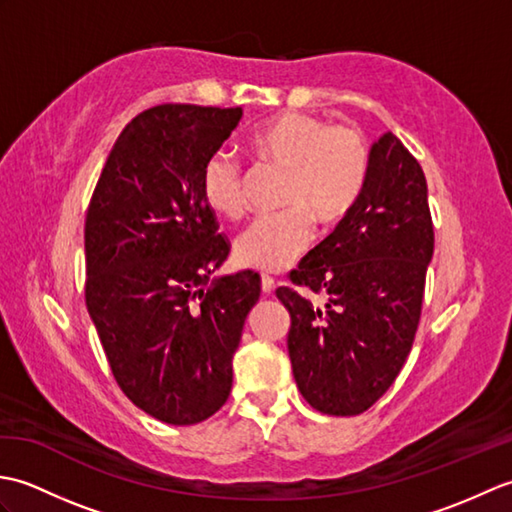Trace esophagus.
<instances>
[{
	"instance_id": "esophagus-1",
	"label": "esophagus",
	"mask_w": 512,
	"mask_h": 512,
	"mask_svg": "<svg viewBox=\"0 0 512 512\" xmlns=\"http://www.w3.org/2000/svg\"><path fill=\"white\" fill-rule=\"evenodd\" d=\"M273 288H275V279L270 275H262V292H264V295H270Z\"/></svg>"
}]
</instances>
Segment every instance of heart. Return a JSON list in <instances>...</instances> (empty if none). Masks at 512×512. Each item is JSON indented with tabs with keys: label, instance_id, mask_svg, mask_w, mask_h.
<instances>
[{
	"label": "heart",
	"instance_id": "1",
	"mask_svg": "<svg viewBox=\"0 0 512 512\" xmlns=\"http://www.w3.org/2000/svg\"><path fill=\"white\" fill-rule=\"evenodd\" d=\"M250 145L257 156L286 173L279 204L288 209L262 215L235 237L233 255L246 268L277 273L292 266L312 242L314 220L334 224L356 204L369 169V151L350 127L323 118L284 112L259 125ZM244 171L228 149H215L200 171L202 198L224 217L242 213Z\"/></svg>",
	"mask_w": 512,
	"mask_h": 512
}]
</instances>
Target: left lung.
<instances>
[{"mask_svg":"<svg viewBox=\"0 0 512 512\" xmlns=\"http://www.w3.org/2000/svg\"><path fill=\"white\" fill-rule=\"evenodd\" d=\"M431 257L427 180L387 132L369 149L350 213L290 273L295 284L323 290L328 303L312 306L297 290H277L290 312L292 374L310 407L358 416L391 387L418 330Z\"/></svg>","mask_w":512,"mask_h":512,"instance_id":"8db88e82","label":"left lung"}]
</instances>
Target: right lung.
Wrapping results in <instances>:
<instances>
[{
    "label": "right lung",
    "instance_id": "1",
    "mask_svg": "<svg viewBox=\"0 0 512 512\" xmlns=\"http://www.w3.org/2000/svg\"><path fill=\"white\" fill-rule=\"evenodd\" d=\"M242 107L158 105L118 136L85 217V303L112 374L151 418L195 424L233 387L259 299L253 270L213 277L228 244L200 189Z\"/></svg>",
    "mask_w": 512,
    "mask_h": 512
}]
</instances>
